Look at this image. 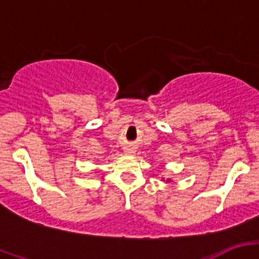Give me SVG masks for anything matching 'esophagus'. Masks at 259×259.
<instances>
[{
	"label": "esophagus",
	"mask_w": 259,
	"mask_h": 259,
	"mask_svg": "<svg viewBox=\"0 0 259 259\" xmlns=\"http://www.w3.org/2000/svg\"><path fill=\"white\" fill-rule=\"evenodd\" d=\"M124 150H125V153H126V154H134L135 153V149L132 148V146H126Z\"/></svg>",
	"instance_id": "34e87169"
}]
</instances>
